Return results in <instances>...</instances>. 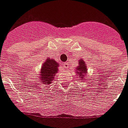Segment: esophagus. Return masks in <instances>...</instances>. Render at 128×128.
<instances>
[{"label": "esophagus", "instance_id": "1", "mask_svg": "<svg viewBox=\"0 0 128 128\" xmlns=\"http://www.w3.org/2000/svg\"><path fill=\"white\" fill-rule=\"evenodd\" d=\"M63 65H64V68H68V67H69V64H68V62H64Z\"/></svg>", "mask_w": 128, "mask_h": 128}]
</instances>
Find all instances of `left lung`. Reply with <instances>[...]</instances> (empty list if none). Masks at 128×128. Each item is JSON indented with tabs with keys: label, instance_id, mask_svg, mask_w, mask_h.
<instances>
[{
	"label": "left lung",
	"instance_id": "left-lung-1",
	"mask_svg": "<svg viewBox=\"0 0 128 128\" xmlns=\"http://www.w3.org/2000/svg\"><path fill=\"white\" fill-rule=\"evenodd\" d=\"M78 67H76V74L80 78V80H84V76L86 75V73H87V66H86V62H84V60H79L78 62Z\"/></svg>",
	"mask_w": 128,
	"mask_h": 128
}]
</instances>
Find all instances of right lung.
Wrapping results in <instances>:
<instances>
[{"label":"right lung","mask_w":128,"mask_h":128,"mask_svg":"<svg viewBox=\"0 0 128 128\" xmlns=\"http://www.w3.org/2000/svg\"><path fill=\"white\" fill-rule=\"evenodd\" d=\"M59 64L53 59L48 60L43 63L41 68V71L40 72V80L42 84L50 85L54 78L55 75L58 72Z\"/></svg>","instance_id":"right-lung-1"}]
</instances>
